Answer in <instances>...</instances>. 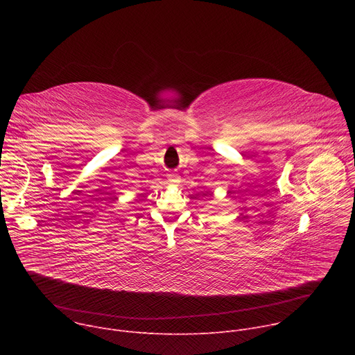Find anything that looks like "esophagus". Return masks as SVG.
Returning a JSON list of instances; mask_svg holds the SVG:
<instances>
[{"mask_svg": "<svg viewBox=\"0 0 355 355\" xmlns=\"http://www.w3.org/2000/svg\"><path fill=\"white\" fill-rule=\"evenodd\" d=\"M167 177H168V181L171 184H178L180 182V175L177 173H170Z\"/></svg>", "mask_w": 355, "mask_h": 355, "instance_id": "esophagus-1", "label": "esophagus"}]
</instances>
